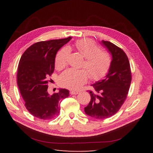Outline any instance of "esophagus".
I'll list each match as a JSON object with an SVG mask.
<instances>
[{"instance_id": "obj_1", "label": "esophagus", "mask_w": 153, "mask_h": 153, "mask_svg": "<svg viewBox=\"0 0 153 153\" xmlns=\"http://www.w3.org/2000/svg\"><path fill=\"white\" fill-rule=\"evenodd\" d=\"M78 93V92L74 91H70V94H71V95H75V94H77Z\"/></svg>"}]
</instances>
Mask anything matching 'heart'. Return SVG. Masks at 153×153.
Segmentation results:
<instances>
[{
	"label": "heart",
	"instance_id": "obj_1",
	"mask_svg": "<svg viewBox=\"0 0 153 153\" xmlns=\"http://www.w3.org/2000/svg\"><path fill=\"white\" fill-rule=\"evenodd\" d=\"M75 48L76 52L85 58L81 66L84 69H68L61 74L59 81L62 86L76 91L85 84L89 76L94 80L103 76L109 69L112 58L108 52L101 50L100 46L91 40L77 41ZM69 53L70 50L67 47L58 51L55 58L57 69L60 70L67 65Z\"/></svg>",
	"mask_w": 153,
	"mask_h": 153
}]
</instances>
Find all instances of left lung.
Returning <instances> with one entry per match:
<instances>
[{"mask_svg":"<svg viewBox=\"0 0 153 153\" xmlns=\"http://www.w3.org/2000/svg\"><path fill=\"white\" fill-rule=\"evenodd\" d=\"M101 44L112 54L108 73L102 80L92 86L91 101L84 108L85 114L95 119H102L116 114L126 100L131 82L130 64L124 51L110 41Z\"/></svg>","mask_w":153,"mask_h":153,"instance_id":"left-lung-1","label":"left lung"}]
</instances>
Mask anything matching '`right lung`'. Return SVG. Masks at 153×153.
I'll return each instance as SVG.
<instances>
[{"mask_svg":"<svg viewBox=\"0 0 153 153\" xmlns=\"http://www.w3.org/2000/svg\"><path fill=\"white\" fill-rule=\"evenodd\" d=\"M71 39L39 41L31 45L23 53L18 64L17 84L25 101L27 110L43 120L52 119L59 115V102L69 96V91L59 89L48 94V84L55 68L57 51Z\"/></svg>","mask_w":153,"mask_h":153,"instance_id":"add662e5","label":"right lung"}]
</instances>
